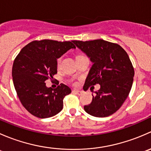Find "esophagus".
<instances>
[{
    "label": "esophagus",
    "instance_id": "esophagus-1",
    "mask_svg": "<svg viewBox=\"0 0 151 151\" xmlns=\"http://www.w3.org/2000/svg\"><path fill=\"white\" fill-rule=\"evenodd\" d=\"M73 92L76 93L78 96H80L83 94V91H79V90H73Z\"/></svg>",
    "mask_w": 151,
    "mask_h": 151
}]
</instances>
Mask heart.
I'll list each match as a JSON object with an SVG mask.
<instances>
[{"label": "heart", "instance_id": "obj_1", "mask_svg": "<svg viewBox=\"0 0 151 151\" xmlns=\"http://www.w3.org/2000/svg\"><path fill=\"white\" fill-rule=\"evenodd\" d=\"M80 56V55H78ZM61 58H59L57 60V66L59 67V66H60V61H61Z\"/></svg>", "mask_w": 151, "mask_h": 151}]
</instances>
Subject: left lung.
<instances>
[{
	"label": "left lung",
	"mask_w": 151,
	"mask_h": 151,
	"mask_svg": "<svg viewBox=\"0 0 151 151\" xmlns=\"http://www.w3.org/2000/svg\"><path fill=\"white\" fill-rule=\"evenodd\" d=\"M93 62L83 87L100 85L90 104L84 106L86 112L104 118L120 109L129 96L133 83L134 70L127 52L119 45L103 39L72 41Z\"/></svg>",
	"instance_id": "obj_1"
}]
</instances>
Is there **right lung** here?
I'll list each match as a JSON object with an SVG mask.
<instances>
[{
	"instance_id": "add662e5",
	"label": "right lung",
	"mask_w": 151,
	"mask_h": 151,
	"mask_svg": "<svg viewBox=\"0 0 151 151\" xmlns=\"http://www.w3.org/2000/svg\"><path fill=\"white\" fill-rule=\"evenodd\" d=\"M76 47L71 42L33 41L21 50L13 63L12 77L22 106L34 116L47 118L63 109V99L71 92L66 85L47 88V80L57 74V59Z\"/></svg>"
}]
</instances>
